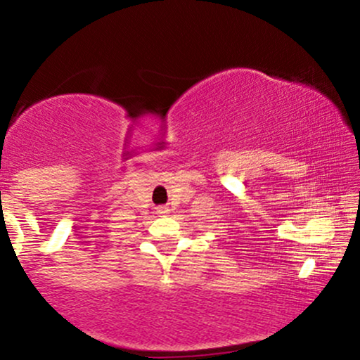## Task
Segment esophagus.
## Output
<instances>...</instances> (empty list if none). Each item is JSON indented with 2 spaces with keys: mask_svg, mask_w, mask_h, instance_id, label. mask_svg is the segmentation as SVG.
Here are the masks:
<instances>
[{
  "mask_svg": "<svg viewBox=\"0 0 360 360\" xmlns=\"http://www.w3.org/2000/svg\"><path fill=\"white\" fill-rule=\"evenodd\" d=\"M166 212H167L166 208H160V210H159V213H166Z\"/></svg>",
  "mask_w": 360,
  "mask_h": 360,
  "instance_id": "obj_1",
  "label": "esophagus"
}]
</instances>
